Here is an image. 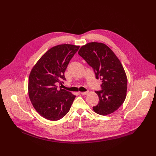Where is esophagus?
Here are the masks:
<instances>
[{
    "label": "esophagus",
    "mask_w": 156,
    "mask_h": 156,
    "mask_svg": "<svg viewBox=\"0 0 156 156\" xmlns=\"http://www.w3.org/2000/svg\"><path fill=\"white\" fill-rule=\"evenodd\" d=\"M89 94V91H86V92H81V94L82 96H86V95H87Z\"/></svg>",
    "instance_id": "1"
}]
</instances>
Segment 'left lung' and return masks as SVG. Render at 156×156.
Returning <instances> with one entry per match:
<instances>
[{
  "mask_svg": "<svg viewBox=\"0 0 156 156\" xmlns=\"http://www.w3.org/2000/svg\"><path fill=\"white\" fill-rule=\"evenodd\" d=\"M78 54L93 68L96 78L102 81V90L95 91L99 102L93 107V110L101 115L113 113L122 105L126 96L127 78L120 60L101 42L85 44Z\"/></svg>",
  "mask_w": 156,
  "mask_h": 156,
  "instance_id": "left-lung-1",
  "label": "left lung"
}]
</instances>
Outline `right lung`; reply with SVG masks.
<instances>
[{
  "label": "right lung",
  "mask_w": 156,
  "mask_h": 156,
  "mask_svg": "<svg viewBox=\"0 0 156 156\" xmlns=\"http://www.w3.org/2000/svg\"><path fill=\"white\" fill-rule=\"evenodd\" d=\"M79 46L60 44L48 50L33 66L28 80V94L37 112L46 119L57 121L70 109L76 96L57 84L65 81L64 73Z\"/></svg>",
  "instance_id": "right-lung-1"
}]
</instances>
